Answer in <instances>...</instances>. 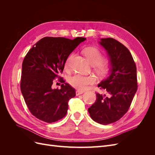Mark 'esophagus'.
<instances>
[{
  "instance_id": "obj_1",
  "label": "esophagus",
  "mask_w": 155,
  "mask_h": 155,
  "mask_svg": "<svg viewBox=\"0 0 155 155\" xmlns=\"http://www.w3.org/2000/svg\"><path fill=\"white\" fill-rule=\"evenodd\" d=\"M84 92L82 91H76V96H79V95H81Z\"/></svg>"
}]
</instances>
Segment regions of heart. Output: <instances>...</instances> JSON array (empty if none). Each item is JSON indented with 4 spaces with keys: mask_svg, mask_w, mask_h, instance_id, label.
Instances as JSON below:
<instances>
[{
    "mask_svg": "<svg viewBox=\"0 0 155 155\" xmlns=\"http://www.w3.org/2000/svg\"><path fill=\"white\" fill-rule=\"evenodd\" d=\"M85 54L88 61L93 66L95 71L100 76H104L109 71V67L107 62L102 61L104 55L101 51L95 47H88L85 49ZM72 58V55L69 56L66 61V67H68ZM95 78L92 76H83L81 74H74L70 77L68 82L70 85L78 90H85L87 87L95 82Z\"/></svg>",
    "mask_w": 155,
    "mask_h": 155,
    "instance_id": "b5f03b06",
    "label": "heart"
}]
</instances>
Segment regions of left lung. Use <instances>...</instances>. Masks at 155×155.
I'll return each instance as SVG.
<instances>
[{
    "mask_svg": "<svg viewBox=\"0 0 155 155\" xmlns=\"http://www.w3.org/2000/svg\"><path fill=\"white\" fill-rule=\"evenodd\" d=\"M110 62V75L98 87L109 96L96 94L88 112L96 122L108 125L119 120L128 111L137 91V67L129 50L113 38L101 39Z\"/></svg>",
    "mask_w": 155,
    "mask_h": 155,
    "instance_id": "1",
    "label": "left lung"
}]
</instances>
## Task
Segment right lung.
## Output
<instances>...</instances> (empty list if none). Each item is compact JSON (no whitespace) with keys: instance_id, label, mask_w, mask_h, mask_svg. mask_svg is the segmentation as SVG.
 Segmentation results:
<instances>
[{"instance_id":"obj_1","label":"right lung","mask_w":155,"mask_h":155,"mask_svg":"<svg viewBox=\"0 0 155 155\" xmlns=\"http://www.w3.org/2000/svg\"><path fill=\"white\" fill-rule=\"evenodd\" d=\"M86 39L46 37L36 43L23 60L21 90L26 104L37 118L47 123L62 119L67 114L70 99L76 91L69 84L52 88L55 78L63 72L66 61L74 50Z\"/></svg>"}]
</instances>
